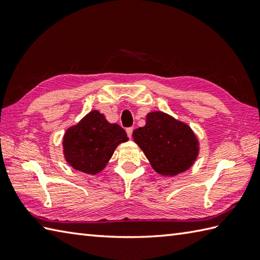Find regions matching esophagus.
<instances>
[{
	"label": "esophagus",
	"instance_id": "obj_1",
	"mask_svg": "<svg viewBox=\"0 0 260 260\" xmlns=\"http://www.w3.org/2000/svg\"><path fill=\"white\" fill-rule=\"evenodd\" d=\"M126 133H127V136L129 137H132V134H133V128H132V127H128V128H126Z\"/></svg>",
	"mask_w": 260,
	"mask_h": 260
}]
</instances>
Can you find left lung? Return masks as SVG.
<instances>
[{
  "label": "left lung",
  "instance_id": "left-lung-1",
  "mask_svg": "<svg viewBox=\"0 0 260 260\" xmlns=\"http://www.w3.org/2000/svg\"><path fill=\"white\" fill-rule=\"evenodd\" d=\"M132 136L152 169L169 178L189 170L200 152V142L191 127L161 110L147 113L145 126Z\"/></svg>",
  "mask_w": 260,
  "mask_h": 260
}]
</instances>
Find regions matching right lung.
<instances>
[{
  "label": "right lung",
  "mask_w": 260,
  "mask_h": 260,
  "mask_svg": "<svg viewBox=\"0 0 260 260\" xmlns=\"http://www.w3.org/2000/svg\"><path fill=\"white\" fill-rule=\"evenodd\" d=\"M128 141L118 124H112L93 109L78 123L66 129L62 139L63 157L71 168L95 175L106 168L119 144Z\"/></svg>",
  "instance_id": "right-lung-1"
}]
</instances>
